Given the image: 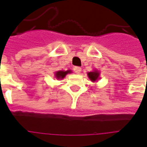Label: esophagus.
Returning <instances> with one entry per match:
<instances>
[{"instance_id": "obj_1", "label": "esophagus", "mask_w": 147, "mask_h": 147, "mask_svg": "<svg viewBox=\"0 0 147 147\" xmlns=\"http://www.w3.org/2000/svg\"><path fill=\"white\" fill-rule=\"evenodd\" d=\"M81 71H82V68H80V67H75L74 68V71L76 72V74H79L81 72Z\"/></svg>"}]
</instances>
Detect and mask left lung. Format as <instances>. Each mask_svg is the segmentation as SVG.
Wrapping results in <instances>:
<instances>
[{
    "instance_id": "8db88e82",
    "label": "left lung",
    "mask_w": 147,
    "mask_h": 147,
    "mask_svg": "<svg viewBox=\"0 0 147 147\" xmlns=\"http://www.w3.org/2000/svg\"><path fill=\"white\" fill-rule=\"evenodd\" d=\"M99 76H100V72L96 70L88 72V77L92 82H96L97 79H99Z\"/></svg>"
}]
</instances>
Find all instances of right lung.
I'll return each instance as SVG.
<instances>
[{
  "label": "right lung",
  "mask_w": 147,
  "mask_h": 147,
  "mask_svg": "<svg viewBox=\"0 0 147 147\" xmlns=\"http://www.w3.org/2000/svg\"><path fill=\"white\" fill-rule=\"evenodd\" d=\"M71 71L68 70V71H57V72H55V77L57 78V79H64L65 77V76L68 73H71Z\"/></svg>",
  "instance_id": "1"
}]
</instances>
